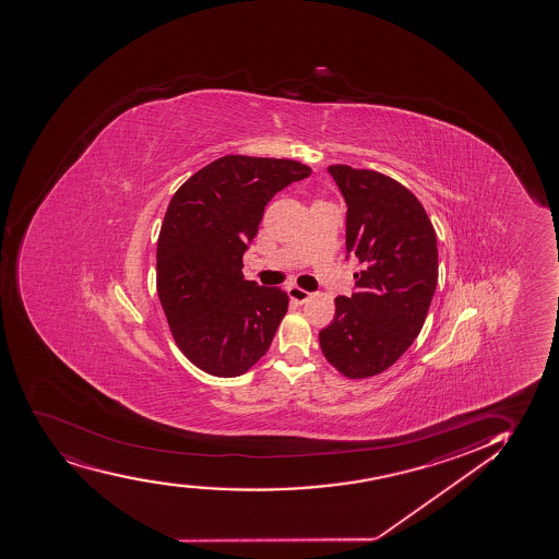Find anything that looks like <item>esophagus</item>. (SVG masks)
<instances>
[{
    "instance_id": "obj_1",
    "label": "esophagus",
    "mask_w": 559,
    "mask_h": 559,
    "mask_svg": "<svg viewBox=\"0 0 559 559\" xmlns=\"http://www.w3.org/2000/svg\"><path fill=\"white\" fill-rule=\"evenodd\" d=\"M287 293H289L290 300H293V302L298 304L306 302L309 296H311L309 295L308 290L300 289V287H295V285H293V287H289V289H287Z\"/></svg>"
}]
</instances>
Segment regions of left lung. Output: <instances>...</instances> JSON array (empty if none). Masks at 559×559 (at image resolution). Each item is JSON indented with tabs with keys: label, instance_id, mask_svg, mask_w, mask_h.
Listing matches in <instances>:
<instances>
[{
	"label": "left lung",
	"instance_id": "left-lung-1",
	"mask_svg": "<svg viewBox=\"0 0 559 559\" xmlns=\"http://www.w3.org/2000/svg\"><path fill=\"white\" fill-rule=\"evenodd\" d=\"M328 174L347 203V259L361 270L353 296L335 298L319 341L337 371L366 379L393 366L424 326L438 283L437 233L397 180L343 164Z\"/></svg>",
	"mask_w": 559,
	"mask_h": 559
}]
</instances>
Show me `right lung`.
I'll return each mask as SVG.
<instances>
[{
    "label": "right lung",
    "instance_id": "1",
    "mask_svg": "<svg viewBox=\"0 0 559 559\" xmlns=\"http://www.w3.org/2000/svg\"><path fill=\"white\" fill-rule=\"evenodd\" d=\"M311 167L229 154L200 169L167 206L156 287L171 334L193 366L238 377L269 350L289 296L242 274L264 206Z\"/></svg>",
    "mask_w": 559,
    "mask_h": 559
}]
</instances>
